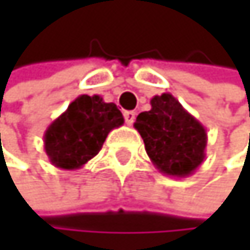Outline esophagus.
Masks as SVG:
<instances>
[{
	"label": "esophagus",
	"mask_w": 250,
	"mask_h": 250,
	"mask_svg": "<svg viewBox=\"0 0 250 250\" xmlns=\"http://www.w3.org/2000/svg\"><path fill=\"white\" fill-rule=\"evenodd\" d=\"M135 118H136V114L133 111H126V112H124V120H126V124H129V126H132Z\"/></svg>",
	"instance_id": "34e87169"
}]
</instances>
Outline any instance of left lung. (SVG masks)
Here are the masks:
<instances>
[{
    "instance_id": "obj_1",
    "label": "left lung",
    "mask_w": 250,
    "mask_h": 250,
    "mask_svg": "<svg viewBox=\"0 0 250 250\" xmlns=\"http://www.w3.org/2000/svg\"><path fill=\"white\" fill-rule=\"evenodd\" d=\"M150 103L151 109L141 112L133 124L150 160L165 175H192L206 159V127L171 93L154 96Z\"/></svg>"
}]
</instances>
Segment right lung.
<instances>
[{
  "mask_svg": "<svg viewBox=\"0 0 250 250\" xmlns=\"http://www.w3.org/2000/svg\"><path fill=\"white\" fill-rule=\"evenodd\" d=\"M123 123L115 103H106L97 94H82L47 126L43 135L44 151L54 167L79 169L102 150L109 132Z\"/></svg>",
  "mask_w": 250,
  "mask_h": 250,
  "instance_id": "add662e5",
  "label": "right lung"
}]
</instances>
